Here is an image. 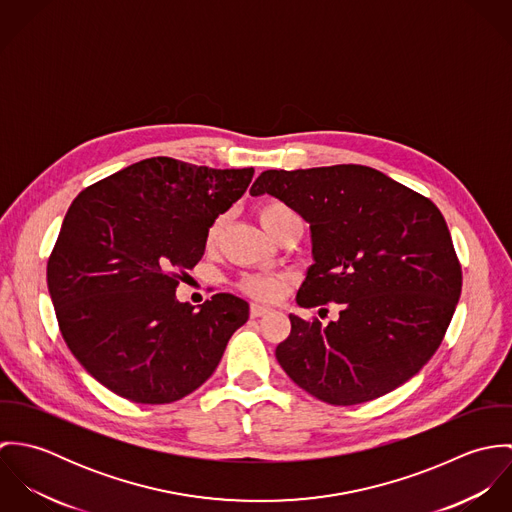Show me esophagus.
Masks as SVG:
<instances>
[{
  "instance_id": "34e87169",
  "label": "esophagus",
  "mask_w": 512,
  "mask_h": 512,
  "mask_svg": "<svg viewBox=\"0 0 512 512\" xmlns=\"http://www.w3.org/2000/svg\"><path fill=\"white\" fill-rule=\"evenodd\" d=\"M270 311H272L270 307L260 305V303H252V305H250V315H252V317H262V315H266V313H270Z\"/></svg>"
}]
</instances>
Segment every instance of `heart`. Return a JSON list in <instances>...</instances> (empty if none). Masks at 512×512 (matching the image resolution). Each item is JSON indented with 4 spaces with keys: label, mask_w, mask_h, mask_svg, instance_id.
<instances>
[{
    "label": "heart",
    "mask_w": 512,
    "mask_h": 512,
    "mask_svg": "<svg viewBox=\"0 0 512 512\" xmlns=\"http://www.w3.org/2000/svg\"><path fill=\"white\" fill-rule=\"evenodd\" d=\"M256 215L262 222V226L276 238L286 226H290L293 222H299L297 215L292 209L276 199H268L262 201L256 207ZM220 236V219L213 220V224L207 230V246L215 248L219 242ZM288 286V278L284 274H266V272H256V274H246L240 278L238 288L246 295L260 299V301H276L282 297V293L286 292Z\"/></svg>",
    "instance_id": "heart-1"
}]
</instances>
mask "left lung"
Segmentation results:
<instances>
[{"label":"left lung","instance_id":"left-lung-1","mask_svg":"<svg viewBox=\"0 0 512 512\" xmlns=\"http://www.w3.org/2000/svg\"><path fill=\"white\" fill-rule=\"evenodd\" d=\"M270 193L311 226L315 264L301 307L339 303V319L290 315L276 359L321 402L353 406L410 380L438 351L457 299L461 264L438 207L365 165L268 169L250 195ZM329 311V309H321Z\"/></svg>","mask_w":512,"mask_h":512}]
</instances>
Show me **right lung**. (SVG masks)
<instances>
[{
	"mask_svg": "<svg viewBox=\"0 0 512 512\" xmlns=\"http://www.w3.org/2000/svg\"><path fill=\"white\" fill-rule=\"evenodd\" d=\"M252 167L173 157L138 161L78 193L47 262V286L74 359L114 394L171 404L219 365L250 307L217 293L179 303L181 274L205 254L213 220L238 201Z\"/></svg>",
	"mask_w": 512,
	"mask_h": 512,
	"instance_id": "right-lung-1",
	"label": "right lung"
}]
</instances>
